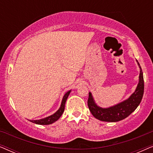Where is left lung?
Masks as SVG:
<instances>
[{
	"label": "left lung",
	"mask_w": 153,
	"mask_h": 153,
	"mask_svg": "<svg viewBox=\"0 0 153 153\" xmlns=\"http://www.w3.org/2000/svg\"><path fill=\"white\" fill-rule=\"evenodd\" d=\"M137 62L140 68L139 81L134 93L127 100L111 107L101 108L95 104L91 93H89L88 106L95 118L104 122H118L129 116L138 107L143 95L144 81L141 68Z\"/></svg>",
	"instance_id": "obj_1"
}]
</instances>
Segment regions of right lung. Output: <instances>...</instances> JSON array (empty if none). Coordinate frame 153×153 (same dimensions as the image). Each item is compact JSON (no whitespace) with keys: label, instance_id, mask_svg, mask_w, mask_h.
<instances>
[{"label":"right lung","instance_id":"add662e5","mask_svg":"<svg viewBox=\"0 0 153 153\" xmlns=\"http://www.w3.org/2000/svg\"><path fill=\"white\" fill-rule=\"evenodd\" d=\"M71 91H69L67 92V93L65 94L63 96V98H62L61 105H60L59 109H58L57 111H56L55 114H53L51 116H48L47 118L40 119V120H30V122L34 123L35 124L38 125H50L56 121H57L58 119L60 118V117L62 116V113L64 112L65 109V104L66 100L68 99L69 95H70Z\"/></svg>","mask_w":153,"mask_h":153}]
</instances>
